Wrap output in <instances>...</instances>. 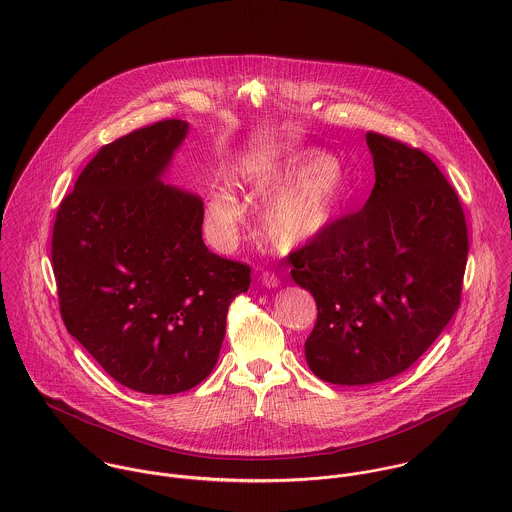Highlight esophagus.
<instances>
[{"label":"esophagus","mask_w":512,"mask_h":512,"mask_svg":"<svg viewBox=\"0 0 512 512\" xmlns=\"http://www.w3.org/2000/svg\"><path fill=\"white\" fill-rule=\"evenodd\" d=\"M260 280H262V284H264L266 288H278V286H280V278H278L274 272H262Z\"/></svg>","instance_id":"obj_1"}]
</instances>
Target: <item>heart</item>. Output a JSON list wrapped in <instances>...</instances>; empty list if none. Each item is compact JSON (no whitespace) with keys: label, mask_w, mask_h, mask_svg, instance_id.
I'll return each instance as SVG.
<instances>
[{"label":"heart","mask_w":512,"mask_h":512,"mask_svg":"<svg viewBox=\"0 0 512 512\" xmlns=\"http://www.w3.org/2000/svg\"><path fill=\"white\" fill-rule=\"evenodd\" d=\"M238 179L254 191H270L260 207L264 238L278 250H292L327 230L347 201L345 171L321 153H295L280 161L250 159L238 167ZM207 217L222 240H230L242 220V205L228 185L207 199Z\"/></svg>","instance_id":"obj_1"}]
</instances>
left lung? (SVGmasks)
I'll return each mask as SVG.
<instances>
[{
    "mask_svg": "<svg viewBox=\"0 0 512 512\" xmlns=\"http://www.w3.org/2000/svg\"><path fill=\"white\" fill-rule=\"evenodd\" d=\"M374 189L363 211L293 250L292 278L317 303L307 365L363 386L414 365L461 303L469 252L461 201L418 147L366 134Z\"/></svg>",
    "mask_w": 512,
    "mask_h": 512,
    "instance_id": "left-lung-1",
    "label": "left lung"
}]
</instances>
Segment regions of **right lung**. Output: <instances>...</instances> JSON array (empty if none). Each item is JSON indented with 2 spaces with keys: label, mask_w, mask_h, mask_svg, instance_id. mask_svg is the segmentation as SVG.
I'll return each instance as SVG.
<instances>
[{
  "label": "right lung",
  "mask_w": 512,
  "mask_h": 512,
  "mask_svg": "<svg viewBox=\"0 0 512 512\" xmlns=\"http://www.w3.org/2000/svg\"><path fill=\"white\" fill-rule=\"evenodd\" d=\"M187 122L134 130L80 171L53 224L51 258L67 331L114 380L177 394L217 365L232 299L250 266L203 242V201L161 183Z\"/></svg>",
  "instance_id": "obj_1"
}]
</instances>
